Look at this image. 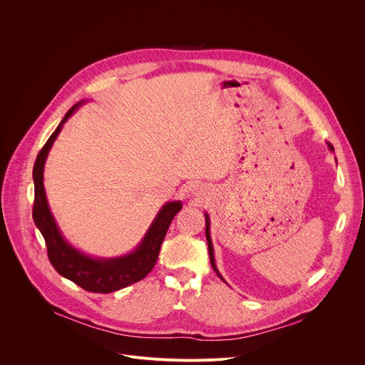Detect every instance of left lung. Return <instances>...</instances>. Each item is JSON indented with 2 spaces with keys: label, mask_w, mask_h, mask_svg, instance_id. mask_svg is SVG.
<instances>
[{
  "label": "left lung",
  "mask_w": 365,
  "mask_h": 365,
  "mask_svg": "<svg viewBox=\"0 0 365 365\" xmlns=\"http://www.w3.org/2000/svg\"><path fill=\"white\" fill-rule=\"evenodd\" d=\"M329 148L334 150V145L329 144ZM205 220H206V230H205V234H206V241H207V250H210V259H211V264H212V269L217 272V274L221 277V274L218 273L217 270V266H215V259H214V248H212V241H211V235H210V218H207V215H205ZM222 279V277H221ZM224 280V279H222Z\"/></svg>",
  "instance_id": "8db88e82"
}]
</instances>
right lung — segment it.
Returning a JSON list of instances; mask_svg holds the SVG:
<instances>
[{"label":"right lung","mask_w":365,"mask_h":365,"mask_svg":"<svg viewBox=\"0 0 365 365\" xmlns=\"http://www.w3.org/2000/svg\"><path fill=\"white\" fill-rule=\"evenodd\" d=\"M79 103H76L66 113L58 128L48 137L37 154L33 168V220L44 238L48 262L61 276L69 279L86 292L111 293L140 282L153 270L159 258L160 247L166 232L175 215L182 210V203H166L160 210L159 215L155 217L140 247L130 255L114 259H95L72 248L61 235L59 228L50 214L43 186V168L51 144H53L62 130V125L73 114Z\"/></svg>","instance_id":"right-lung-1"}]
</instances>
